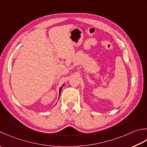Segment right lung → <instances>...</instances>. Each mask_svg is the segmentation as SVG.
Here are the masks:
<instances>
[{
	"mask_svg": "<svg viewBox=\"0 0 147 147\" xmlns=\"http://www.w3.org/2000/svg\"><path fill=\"white\" fill-rule=\"evenodd\" d=\"M64 85H63L60 88V89H59V96H60V91H61V89H62V88L63 87V86H64Z\"/></svg>",
	"mask_w": 147,
	"mask_h": 147,
	"instance_id": "add662e5",
	"label": "right lung"
}]
</instances>
